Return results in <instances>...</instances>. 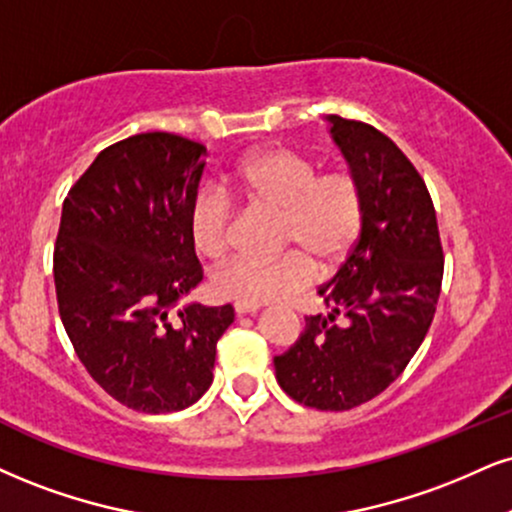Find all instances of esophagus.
Listing matches in <instances>:
<instances>
[{
    "label": "esophagus",
    "mask_w": 512,
    "mask_h": 512,
    "mask_svg": "<svg viewBox=\"0 0 512 512\" xmlns=\"http://www.w3.org/2000/svg\"><path fill=\"white\" fill-rule=\"evenodd\" d=\"M233 310H236V315H257V312L262 310V305H250V303H236L233 305Z\"/></svg>",
    "instance_id": "esophagus-1"
}]
</instances>
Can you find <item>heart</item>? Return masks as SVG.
<instances>
[{
  "mask_svg": "<svg viewBox=\"0 0 512 512\" xmlns=\"http://www.w3.org/2000/svg\"><path fill=\"white\" fill-rule=\"evenodd\" d=\"M226 188L250 205L281 209V245L293 248L274 260L236 257L212 276L226 300L274 305L315 283L317 262L334 272L353 255L365 231V190L348 169L317 171L310 157L283 145L252 150L233 166ZM233 205L229 195L205 188L188 209L193 248L221 260L231 248Z\"/></svg>",
  "mask_w": 512,
  "mask_h": 512,
  "instance_id": "obj_1",
  "label": "heart"
}]
</instances>
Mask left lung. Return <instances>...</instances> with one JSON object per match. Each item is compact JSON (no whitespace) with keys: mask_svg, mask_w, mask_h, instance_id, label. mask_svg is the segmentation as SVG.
<instances>
[{"mask_svg":"<svg viewBox=\"0 0 512 512\" xmlns=\"http://www.w3.org/2000/svg\"><path fill=\"white\" fill-rule=\"evenodd\" d=\"M329 121L365 190V231L334 279L319 286L331 315L307 317L274 369L293 400L341 412L389 389L422 346L439 303L443 248L427 183L400 147L365 121Z\"/></svg>","mask_w":512,"mask_h":512,"instance_id":"1","label":"left lung"}]
</instances>
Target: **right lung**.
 Here are the masks:
<instances>
[{"label": "right lung", "mask_w": 512, "mask_h": 512, "mask_svg": "<svg viewBox=\"0 0 512 512\" xmlns=\"http://www.w3.org/2000/svg\"><path fill=\"white\" fill-rule=\"evenodd\" d=\"M207 147L138 133L104 147L73 183L54 245L59 315L109 396L150 415L193 405L214 379L233 307H171L202 281L188 233Z\"/></svg>", "instance_id": "1"}]
</instances>
